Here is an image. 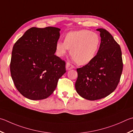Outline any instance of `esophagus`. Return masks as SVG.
<instances>
[{
	"label": "esophagus",
	"instance_id": "34e87169",
	"mask_svg": "<svg viewBox=\"0 0 133 133\" xmlns=\"http://www.w3.org/2000/svg\"><path fill=\"white\" fill-rule=\"evenodd\" d=\"M66 68L67 70H71V69H74V67L72 66L71 64H70L69 63H67L66 65Z\"/></svg>",
	"mask_w": 133,
	"mask_h": 133
}]
</instances>
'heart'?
<instances>
[{"label": "heart", "mask_w": 133, "mask_h": 133, "mask_svg": "<svg viewBox=\"0 0 133 133\" xmlns=\"http://www.w3.org/2000/svg\"><path fill=\"white\" fill-rule=\"evenodd\" d=\"M100 38L97 33L89 30L72 31L67 34L64 41L56 42V55L63 56L70 49L72 59L79 65H86L92 62L97 54Z\"/></svg>", "instance_id": "b5f03b06"}]
</instances>
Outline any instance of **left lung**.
Masks as SVG:
<instances>
[{
	"label": "left lung",
	"instance_id": "left-lung-1",
	"mask_svg": "<svg viewBox=\"0 0 133 133\" xmlns=\"http://www.w3.org/2000/svg\"><path fill=\"white\" fill-rule=\"evenodd\" d=\"M96 30L100 33L99 49L92 62L77 69L75 84L79 95L89 100L101 99L112 93L123 70L120 46L107 30L103 28Z\"/></svg>",
	"mask_w": 133,
	"mask_h": 133
}]
</instances>
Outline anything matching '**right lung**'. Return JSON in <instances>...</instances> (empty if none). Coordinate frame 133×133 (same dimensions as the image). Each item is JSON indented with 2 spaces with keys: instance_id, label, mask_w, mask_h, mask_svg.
I'll return each mask as SVG.
<instances>
[{
  "instance_id": "1",
  "label": "right lung",
  "mask_w": 133,
  "mask_h": 133,
  "mask_svg": "<svg viewBox=\"0 0 133 133\" xmlns=\"http://www.w3.org/2000/svg\"><path fill=\"white\" fill-rule=\"evenodd\" d=\"M59 28H30L13 46L10 72L17 90L32 100L45 99L55 90L66 71V63L56 56Z\"/></svg>"
}]
</instances>
